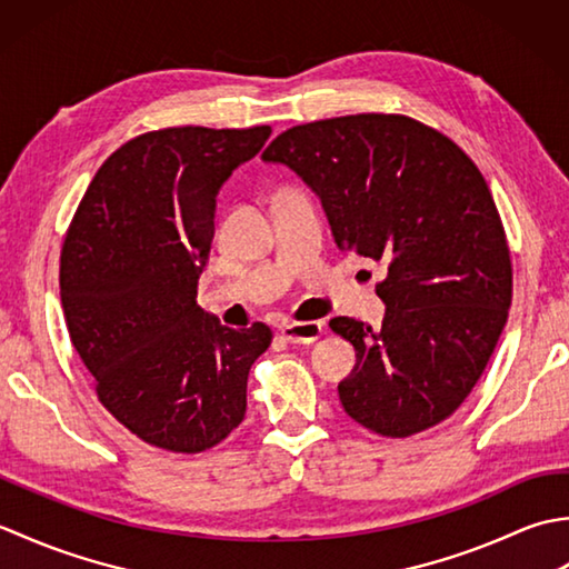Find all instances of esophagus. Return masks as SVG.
Wrapping results in <instances>:
<instances>
[{
    "mask_svg": "<svg viewBox=\"0 0 569 569\" xmlns=\"http://www.w3.org/2000/svg\"><path fill=\"white\" fill-rule=\"evenodd\" d=\"M281 335L291 345H310L322 335V322L308 320V322H286L281 328Z\"/></svg>",
    "mask_w": 569,
    "mask_h": 569,
    "instance_id": "esophagus-1",
    "label": "esophagus"
}]
</instances>
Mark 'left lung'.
Masks as SVG:
<instances>
[{
	"mask_svg": "<svg viewBox=\"0 0 569 569\" xmlns=\"http://www.w3.org/2000/svg\"><path fill=\"white\" fill-rule=\"evenodd\" d=\"M261 159L303 178L337 247L386 263L381 328L330 320L357 352L337 386L347 416L386 438L450 418L487 369L513 288L501 217L479 168L403 114L300 124Z\"/></svg>",
	"mask_w": 569,
	"mask_h": 569,
	"instance_id": "8db88e82",
	"label": "left lung"
}]
</instances>
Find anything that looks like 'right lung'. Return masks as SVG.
<instances>
[{
  "mask_svg": "<svg viewBox=\"0 0 569 569\" xmlns=\"http://www.w3.org/2000/svg\"><path fill=\"white\" fill-rule=\"evenodd\" d=\"M271 127H173L127 141L80 200L60 251L70 342L102 406L143 442L202 452L247 413V379L271 345L198 306L217 192Z\"/></svg>",
  "mask_w": 569,
  "mask_h": 569,
  "instance_id": "right-lung-1",
  "label": "right lung"
}]
</instances>
